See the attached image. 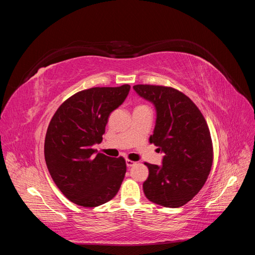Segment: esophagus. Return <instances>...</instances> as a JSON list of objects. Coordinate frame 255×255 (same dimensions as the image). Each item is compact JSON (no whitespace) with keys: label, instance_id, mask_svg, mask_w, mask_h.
<instances>
[{"label":"esophagus","instance_id":"34e87169","mask_svg":"<svg viewBox=\"0 0 255 255\" xmlns=\"http://www.w3.org/2000/svg\"><path fill=\"white\" fill-rule=\"evenodd\" d=\"M135 164H136V161L130 160V159H127V166H128V167H132V166H134Z\"/></svg>","mask_w":255,"mask_h":255}]
</instances>
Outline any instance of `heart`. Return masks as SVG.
Listing matches in <instances>:
<instances>
[{"label":"heart","instance_id":"b5f03b06","mask_svg":"<svg viewBox=\"0 0 255 255\" xmlns=\"http://www.w3.org/2000/svg\"><path fill=\"white\" fill-rule=\"evenodd\" d=\"M140 106H144V105H139V106H137V107H140Z\"/></svg>","mask_w":255,"mask_h":255}]
</instances>
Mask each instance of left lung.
I'll list each match as a JSON object with an SVG mask.
<instances>
[{
    "label": "left lung",
    "mask_w": 255,
    "mask_h": 255,
    "mask_svg": "<svg viewBox=\"0 0 255 255\" xmlns=\"http://www.w3.org/2000/svg\"><path fill=\"white\" fill-rule=\"evenodd\" d=\"M133 88L155 106L156 123L150 142L165 153L161 166L144 163L149 168L144 195L161 206H183L201 190L211 172L210 128L197 105L177 89L156 85Z\"/></svg>",
    "instance_id": "1"
}]
</instances>
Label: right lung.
Instances as JSON below:
<instances>
[{
	"label": "right lung",
	"instance_id": "obj_1",
	"mask_svg": "<svg viewBox=\"0 0 255 255\" xmlns=\"http://www.w3.org/2000/svg\"><path fill=\"white\" fill-rule=\"evenodd\" d=\"M128 84L76 92L52 117L44 140V158L54 183L67 199L95 207L109 202L121 186L126 159L97 153L110 115L128 95Z\"/></svg>",
	"mask_w": 255,
	"mask_h": 255
}]
</instances>
